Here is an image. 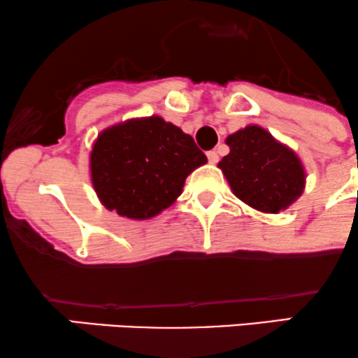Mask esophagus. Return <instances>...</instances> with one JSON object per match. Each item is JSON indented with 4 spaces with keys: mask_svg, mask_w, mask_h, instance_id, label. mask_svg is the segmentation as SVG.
<instances>
[{
    "mask_svg": "<svg viewBox=\"0 0 358 358\" xmlns=\"http://www.w3.org/2000/svg\"><path fill=\"white\" fill-rule=\"evenodd\" d=\"M208 160H210V162L211 164H216V162H218V160H220V157H218V154H216V152L215 150H210V152H208Z\"/></svg>",
    "mask_w": 358,
    "mask_h": 358,
    "instance_id": "1",
    "label": "esophagus"
}]
</instances>
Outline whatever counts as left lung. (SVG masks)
I'll return each mask as SVG.
<instances>
[{
  "mask_svg": "<svg viewBox=\"0 0 358 358\" xmlns=\"http://www.w3.org/2000/svg\"><path fill=\"white\" fill-rule=\"evenodd\" d=\"M230 154L220 160L231 191L248 206L279 213L303 194L306 174L298 155L264 128L248 125L227 138Z\"/></svg>",
  "mask_w": 358,
  "mask_h": 358,
  "instance_id": "obj_1",
  "label": "left lung"
}]
</instances>
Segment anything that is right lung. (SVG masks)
Returning a JSON list of instances; mask_svg holds the SVG:
<instances>
[{"label": "right lung", "mask_w": 358, "mask_h": 358, "mask_svg": "<svg viewBox=\"0 0 358 358\" xmlns=\"http://www.w3.org/2000/svg\"><path fill=\"white\" fill-rule=\"evenodd\" d=\"M206 160L191 135L148 116L99 134L91 152V179L108 210L148 220L179 198L187 176Z\"/></svg>", "instance_id": "obj_1"}]
</instances>
